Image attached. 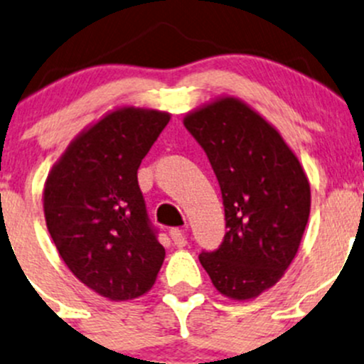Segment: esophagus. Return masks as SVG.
<instances>
[{"label":"esophagus","instance_id":"obj_1","mask_svg":"<svg viewBox=\"0 0 364 364\" xmlns=\"http://www.w3.org/2000/svg\"><path fill=\"white\" fill-rule=\"evenodd\" d=\"M171 237L178 248L186 247V243H188V241H186V234L183 232L181 229H171Z\"/></svg>","mask_w":364,"mask_h":364}]
</instances>
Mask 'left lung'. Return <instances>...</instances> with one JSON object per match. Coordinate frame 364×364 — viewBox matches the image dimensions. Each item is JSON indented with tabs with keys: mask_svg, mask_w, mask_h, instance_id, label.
Returning <instances> with one entry per match:
<instances>
[{
	"mask_svg": "<svg viewBox=\"0 0 364 364\" xmlns=\"http://www.w3.org/2000/svg\"><path fill=\"white\" fill-rule=\"evenodd\" d=\"M222 190L225 236L200 264L220 294L245 301L273 287L294 260L310 216V183L273 124L234 97L185 117Z\"/></svg>",
	"mask_w": 364,
	"mask_h": 364,
	"instance_id": "8db88e82",
	"label": "left lung"
}]
</instances>
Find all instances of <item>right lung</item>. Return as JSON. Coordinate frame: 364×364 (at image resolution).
I'll return each instance as SVG.
<instances>
[{
    "label": "right lung",
    "instance_id": "obj_1",
    "mask_svg": "<svg viewBox=\"0 0 364 364\" xmlns=\"http://www.w3.org/2000/svg\"><path fill=\"white\" fill-rule=\"evenodd\" d=\"M171 114L121 107L80 132L43 188L47 229L68 269L111 301L153 287L165 259L137 168Z\"/></svg>",
    "mask_w": 364,
    "mask_h": 364
}]
</instances>
